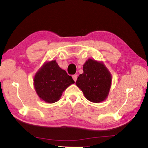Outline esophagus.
I'll list each match as a JSON object with an SVG mask.
<instances>
[{"label":"esophagus","mask_w":148,"mask_h":148,"mask_svg":"<svg viewBox=\"0 0 148 148\" xmlns=\"http://www.w3.org/2000/svg\"><path fill=\"white\" fill-rule=\"evenodd\" d=\"M72 78H73V80L76 82V80H77V75L76 74H74L72 76Z\"/></svg>","instance_id":"esophagus-1"}]
</instances>
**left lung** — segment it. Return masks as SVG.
Instances as JSON below:
<instances>
[{
  "instance_id": "left-lung-1",
  "label": "left lung",
  "mask_w": 148,
  "mask_h": 148,
  "mask_svg": "<svg viewBox=\"0 0 148 148\" xmlns=\"http://www.w3.org/2000/svg\"><path fill=\"white\" fill-rule=\"evenodd\" d=\"M83 73L79 75L76 84L92 103L107 99L111 86L112 76L105 66L95 60L88 59L83 66Z\"/></svg>"
}]
</instances>
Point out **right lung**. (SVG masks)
<instances>
[{
	"label": "right lung",
	"instance_id": "add662e5",
	"mask_svg": "<svg viewBox=\"0 0 148 148\" xmlns=\"http://www.w3.org/2000/svg\"><path fill=\"white\" fill-rule=\"evenodd\" d=\"M34 87L37 95L47 103L57 102L62 92L74 81L56 60L46 62L34 77Z\"/></svg>",
	"mask_w": 148,
	"mask_h": 148
}]
</instances>
